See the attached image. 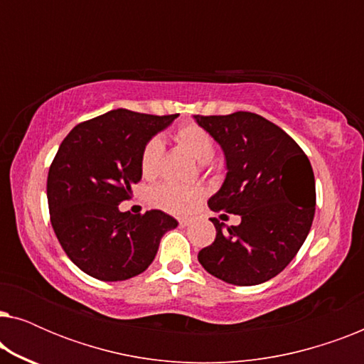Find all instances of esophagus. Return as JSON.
<instances>
[{"label":"esophagus","instance_id":"obj_1","mask_svg":"<svg viewBox=\"0 0 364 364\" xmlns=\"http://www.w3.org/2000/svg\"><path fill=\"white\" fill-rule=\"evenodd\" d=\"M178 223H181V227H187L192 223V218H178Z\"/></svg>","mask_w":364,"mask_h":364}]
</instances>
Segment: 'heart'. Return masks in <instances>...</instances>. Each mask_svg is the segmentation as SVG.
Instances as JSON below:
<instances>
[{
    "label": "heart",
    "instance_id": "obj_1",
    "mask_svg": "<svg viewBox=\"0 0 364 364\" xmlns=\"http://www.w3.org/2000/svg\"><path fill=\"white\" fill-rule=\"evenodd\" d=\"M176 141L181 147L191 154L197 162L205 164L212 161L215 154V144L205 129L197 124H183L177 129ZM162 142L159 139H152L144 147L141 156V171L142 176L147 178L156 177L161 168L162 161ZM203 197V188L200 187H186L176 186V183H161L151 192V202L162 210L182 215V213L192 212Z\"/></svg>",
    "mask_w": 364,
    "mask_h": 364
}]
</instances>
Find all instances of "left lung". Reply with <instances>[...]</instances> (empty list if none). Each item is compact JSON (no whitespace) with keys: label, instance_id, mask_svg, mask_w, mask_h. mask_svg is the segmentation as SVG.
Returning <instances> with one entry per match:
<instances>
[{"label":"left lung","instance_id":"1","mask_svg":"<svg viewBox=\"0 0 364 364\" xmlns=\"http://www.w3.org/2000/svg\"><path fill=\"white\" fill-rule=\"evenodd\" d=\"M193 119L225 157V181L208 207L240 215L232 227L210 218L217 237L198 252V262L232 285L268 282L295 258L311 228L316 205L311 164L285 131L258 114Z\"/></svg>","mask_w":364,"mask_h":364}]
</instances>
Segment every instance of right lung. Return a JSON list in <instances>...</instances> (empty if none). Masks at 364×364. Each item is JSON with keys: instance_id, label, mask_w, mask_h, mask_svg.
Instances as JSON below:
<instances>
[{"instance_id": "add662e5", "label": "right lung", "mask_w": 364, "mask_h": 364, "mask_svg": "<svg viewBox=\"0 0 364 364\" xmlns=\"http://www.w3.org/2000/svg\"><path fill=\"white\" fill-rule=\"evenodd\" d=\"M177 116L116 109L77 124L59 146L48 173L51 225L66 255L87 275L102 282L139 275L156 258L161 238L178 225L162 210H119L141 181L146 144Z\"/></svg>"}]
</instances>
